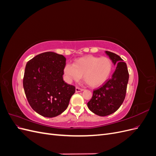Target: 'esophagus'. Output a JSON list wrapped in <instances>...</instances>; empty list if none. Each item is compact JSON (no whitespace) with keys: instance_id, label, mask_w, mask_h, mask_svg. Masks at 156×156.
I'll list each match as a JSON object with an SVG mask.
<instances>
[{"instance_id":"obj_1","label":"esophagus","mask_w":156,"mask_h":156,"mask_svg":"<svg viewBox=\"0 0 156 156\" xmlns=\"http://www.w3.org/2000/svg\"><path fill=\"white\" fill-rule=\"evenodd\" d=\"M83 90V88H79L78 87L75 88V92H81Z\"/></svg>"}]
</instances>
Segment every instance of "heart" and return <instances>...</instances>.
<instances>
[{"label":"heart","instance_id":"heart-1","mask_svg":"<svg viewBox=\"0 0 156 156\" xmlns=\"http://www.w3.org/2000/svg\"><path fill=\"white\" fill-rule=\"evenodd\" d=\"M113 62L108 57L88 55L76 60L73 64H68L64 67V74L69 83L83 78L89 86L102 85L110 77Z\"/></svg>","mask_w":156,"mask_h":156}]
</instances>
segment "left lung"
<instances>
[{"label": "left lung", "mask_w": 156, "mask_h": 156, "mask_svg": "<svg viewBox=\"0 0 156 156\" xmlns=\"http://www.w3.org/2000/svg\"><path fill=\"white\" fill-rule=\"evenodd\" d=\"M116 68L112 77L104 84L93 91V96L87 105L94 114L100 116H108L119 109L123 103L129 80L127 65L120 56L105 51Z\"/></svg>", "instance_id": "8db88e82"}]
</instances>
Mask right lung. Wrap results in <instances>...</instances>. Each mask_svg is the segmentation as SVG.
Segmentation results:
<instances>
[{"label":"right lung","mask_w":156,"mask_h":156,"mask_svg":"<svg viewBox=\"0 0 156 156\" xmlns=\"http://www.w3.org/2000/svg\"><path fill=\"white\" fill-rule=\"evenodd\" d=\"M66 58L54 52L36 55L26 64L23 88L32 109L52 118L66 109L75 87L63 80Z\"/></svg>","instance_id":"obj_1"}]
</instances>
